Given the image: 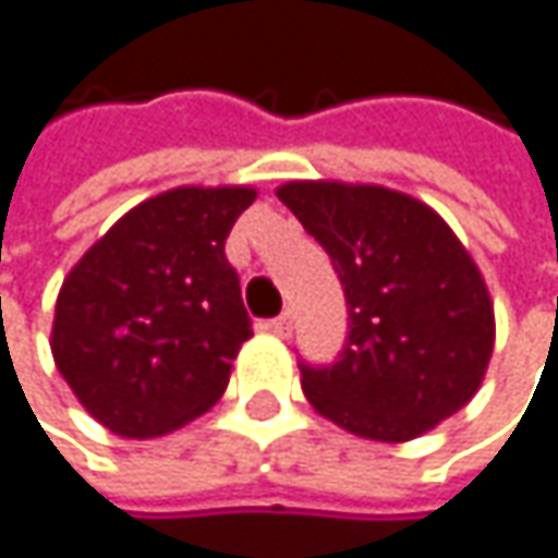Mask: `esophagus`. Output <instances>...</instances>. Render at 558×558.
Masks as SVG:
<instances>
[{"label": "esophagus", "instance_id": "34e87169", "mask_svg": "<svg viewBox=\"0 0 558 558\" xmlns=\"http://www.w3.org/2000/svg\"><path fill=\"white\" fill-rule=\"evenodd\" d=\"M290 325H293V315H290V312H280L278 318H271V322H268V328H271L275 335H280V338H287V335H290Z\"/></svg>", "mask_w": 558, "mask_h": 558}]
</instances>
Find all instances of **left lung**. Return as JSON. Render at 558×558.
I'll return each mask as SVG.
<instances>
[{"instance_id":"8db88e82","label":"left lung","mask_w":558,"mask_h":558,"mask_svg":"<svg viewBox=\"0 0 558 558\" xmlns=\"http://www.w3.org/2000/svg\"><path fill=\"white\" fill-rule=\"evenodd\" d=\"M278 198L328 252L347 300V344L300 363L303 391L341 429L408 442L476 395L496 322L486 283L423 202L344 182H287Z\"/></svg>"}]
</instances>
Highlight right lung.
<instances>
[{"label":"right lung","instance_id":"add662e5","mask_svg":"<svg viewBox=\"0 0 558 558\" xmlns=\"http://www.w3.org/2000/svg\"><path fill=\"white\" fill-rule=\"evenodd\" d=\"M246 185H182L119 217L56 300L52 356L84 410L150 439L214 408L252 338L227 236Z\"/></svg>","mask_w":558,"mask_h":558}]
</instances>
